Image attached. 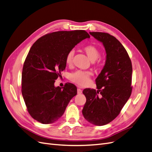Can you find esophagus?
<instances>
[{"instance_id":"obj_1","label":"esophagus","mask_w":152,"mask_h":152,"mask_svg":"<svg viewBox=\"0 0 152 152\" xmlns=\"http://www.w3.org/2000/svg\"><path fill=\"white\" fill-rule=\"evenodd\" d=\"M77 93L79 94H82V91L80 89L78 88V89H77Z\"/></svg>"}]
</instances>
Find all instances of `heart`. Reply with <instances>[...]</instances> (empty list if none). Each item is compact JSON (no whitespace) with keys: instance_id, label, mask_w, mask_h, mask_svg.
<instances>
[{"instance_id":"b5f03b06","label":"heart","mask_w":152,"mask_h":152,"mask_svg":"<svg viewBox=\"0 0 152 152\" xmlns=\"http://www.w3.org/2000/svg\"><path fill=\"white\" fill-rule=\"evenodd\" d=\"M84 51L87 54V57L91 61H94L99 57V49L93 45H87L84 48ZM74 50H71L69 51L66 56V63L67 65H71L73 60ZM91 73L89 72L77 71L72 73L70 76V79L72 82L84 86L89 83Z\"/></svg>"}]
</instances>
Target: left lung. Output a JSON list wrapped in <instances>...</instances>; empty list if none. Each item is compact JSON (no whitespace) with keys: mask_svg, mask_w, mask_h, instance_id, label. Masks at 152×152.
Wrapping results in <instances>:
<instances>
[{"mask_svg":"<svg viewBox=\"0 0 152 152\" xmlns=\"http://www.w3.org/2000/svg\"><path fill=\"white\" fill-rule=\"evenodd\" d=\"M89 34L103 44L107 56L96 79L98 90L83 91L86 102L82 114L89 123L101 126L115 118L130 98L132 68L126 49L115 37L103 32Z\"/></svg>","mask_w":152,"mask_h":152,"instance_id":"1","label":"left lung"}]
</instances>
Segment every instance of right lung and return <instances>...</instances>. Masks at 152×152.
Instances as JSON below:
<instances>
[{"instance_id":"add662e5","label":"right lung","mask_w":152,"mask_h":152,"mask_svg":"<svg viewBox=\"0 0 152 152\" xmlns=\"http://www.w3.org/2000/svg\"><path fill=\"white\" fill-rule=\"evenodd\" d=\"M90 35L85 30L59 31L39 39L31 47L22 71V95L28 112L44 124L57 121L77 94L75 85L61 89L55 80L65 69L66 56L75 45Z\"/></svg>"}]
</instances>
